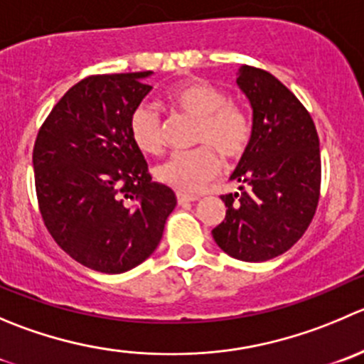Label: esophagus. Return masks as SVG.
Wrapping results in <instances>:
<instances>
[{"label": "esophagus", "mask_w": 364, "mask_h": 364, "mask_svg": "<svg viewBox=\"0 0 364 364\" xmlns=\"http://www.w3.org/2000/svg\"><path fill=\"white\" fill-rule=\"evenodd\" d=\"M176 197H178L179 204H188V203H193V200L199 199L197 196H190V193H183V192L176 193Z\"/></svg>", "instance_id": "esophagus-1"}]
</instances>
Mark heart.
Returning <instances> with one entry per match:
<instances>
[{
	"label": "heart",
	"mask_w": 364,
	"mask_h": 364,
	"mask_svg": "<svg viewBox=\"0 0 364 364\" xmlns=\"http://www.w3.org/2000/svg\"><path fill=\"white\" fill-rule=\"evenodd\" d=\"M167 103L174 114L196 119L190 151L172 153L156 165L154 176L164 185L183 192L199 190L218 171V151L224 160H238L247 151L252 135L249 117L231 103L222 88L203 80H190L171 88ZM133 144L146 154L164 149V122L151 105H139L129 115Z\"/></svg>",
	"instance_id": "obj_1"
}]
</instances>
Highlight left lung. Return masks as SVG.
I'll return each mask as SVG.
<instances>
[{
  "label": "left lung",
  "instance_id": "obj_1",
  "mask_svg": "<svg viewBox=\"0 0 364 364\" xmlns=\"http://www.w3.org/2000/svg\"><path fill=\"white\" fill-rule=\"evenodd\" d=\"M252 105V135L222 196L225 218L211 231L240 261H267L299 242L315 217L322 183L320 142L304 105L276 76L243 65L236 77Z\"/></svg>",
  "mask_w": 364,
  "mask_h": 364
}]
</instances>
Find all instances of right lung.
I'll list each match as a JSON object with an SVG mask.
<instances>
[{
  "label": "right lung",
  "mask_w": 364,
  "mask_h": 364,
  "mask_svg": "<svg viewBox=\"0 0 364 364\" xmlns=\"http://www.w3.org/2000/svg\"><path fill=\"white\" fill-rule=\"evenodd\" d=\"M151 70L94 74L70 87L33 146L35 192L49 235L73 259L105 274L154 252L176 193L154 183L129 135V115L151 92Z\"/></svg>",
  "instance_id": "1"
}]
</instances>
